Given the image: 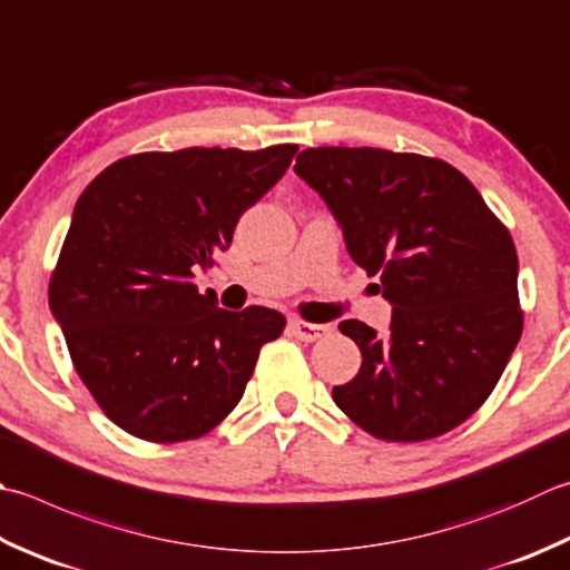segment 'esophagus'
Wrapping results in <instances>:
<instances>
[{
  "mask_svg": "<svg viewBox=\"0 0 570 570\" xmlns=\"http://www.w3.org/2000/svg\"><path fill=\"white\" fill-rule=\"evenodd\" d=\"M288 328H292V333L298 341H308V343L328 336V333H331L328 323H308V321H301V318L288 321Z\"/></svg>",
  "mask_w": 570,
  "mask_h": 570,
  "instance_id": "esophagus-1",
  "label": "esophagus"
}]
</instances>
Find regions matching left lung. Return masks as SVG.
<instances>
[{
    "label": "left lung",
    "mask_w": 570,
    "mask_h": 570,
    "mask_svg": "<svg viewBox=\"0 0 570 570\" xmlns=\"http://www.w3.org/2000/svg\"><path fill=\"white\" fill-rule=\"evenodd\" d=\"M298 177L326 199L345 247L393 304L387 336L338 328L363 353L333 387L355 425L385 442H422L462 425L492 395L523 331L519 259L476 187L440 158L381 148H308Z\"/></svg>",
    "instance_id": "8db88e82"
}]
</instances>
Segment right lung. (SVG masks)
Here are the masks:
<instances>
[{"mask_svg": "<svg viewBox=\"0 0 570 570\" xmlns=\"http://www.w3.org/2000/svg\"><path fill=\"white\" fill-rule=\"evenodd\" d=\"M298 145L136 153L83 189L49 282L78 377L104 415L145 442H185L237 407L274 308L234 314L195 269L227 249L242 212L269 193Z\"/></svg>", "mask_w": 570, "mask_h": 570, "instance_id": "obj_1", "label": "right lung"}]
</instances>
